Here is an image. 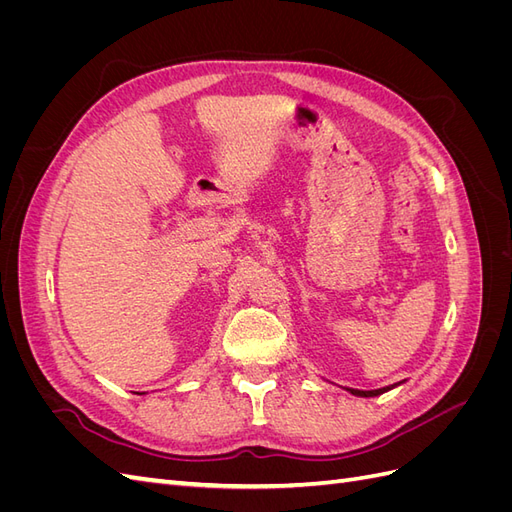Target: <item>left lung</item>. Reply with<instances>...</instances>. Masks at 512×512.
<instances>
[{
	"instance_id": "8db88e82",
	"label": "left lung",
	"mask_w": 512,
	"mask_h": 512,
	"mask_svg": "<svg viewBox=\"0 0 512 512\" xmlns=\"http://www.w3.org/2000/svg\"><path fill=\"white\" fill-rule=\"evenodd\" d=\"M384 391H389V389H378V391H354V389H350V393L361 395V397H374V395H380V393H384Z\"/></svg>"
}]
</instances>
